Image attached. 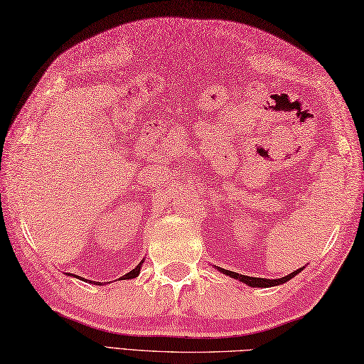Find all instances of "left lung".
I'll return each mask as SVG.
<instances>
[{"mask_svg": "<svg viewBox=\"0 0 364 364\" xmlns=\"http://www.w3.org/2000/svg\"><path fill=\"white\" fill-rule=\"evenodd\" d=\"M300 270H301V267L297 269L296 272H292V274L286 275V277H283V278H275V280H270V278H257V277L239 275V274L231 272V270H227V269H220V272H223L225 275H230L231 278H236V280L242 282V283H245V284H249V286H252V288H269V286H278V284H283V283H286V282H289L291 278H294V277H296V275L300 272Z\"/></svg>", "mask_w": 364, "mask_h": 364, "instance_id": "left-lung-1", "label": "left lung"}]
</instances>
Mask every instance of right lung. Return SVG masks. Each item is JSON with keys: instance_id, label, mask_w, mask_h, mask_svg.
I'll return each mask as SVG.
<instances>
[{"instance_id": "add662e5", "label": "right lung", "mask_w": 364, "mask_h": 364, "mask_svg": "<svg viewBox=\"0 0 364 364\" xmlns=\"http://www.w3.org/2000/svg\"><path fill=\"white\" fill-rule=\"evenodd\" d=\"M142 262H144V259L141 261V262H139V264L133 269V270H129V272L127 274V275H123L122 278H127V280H129V278H136L137 275H139V272H141V266H142ZM76 278H80V277H76ZM82 280H84V278H82ZM84 282H87V280H84ZM97 284V283H95ZM100 284V283H98Z\"/></svg>"}]
</instances>
